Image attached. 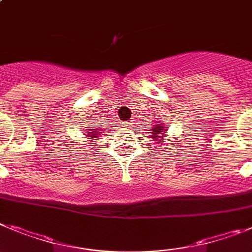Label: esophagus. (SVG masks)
<instances>
[{
	"instance_id": "esophagus-1",
	"label": "esophagus",
	"mask_w": 252,
	"mask_h": 252,
	"mask_svg": "<svg viewBox=\"0 0 252 252\" xmlns=\"http://www.w3.org/2000/svg\"><path fill=\"white\" fill-rule=\"evenodd\" d=\"M124 125L126 127H131V126H132V121H125Z\"/></svg>"
}]
</instances>
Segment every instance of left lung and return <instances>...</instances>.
I'll use <instances>...</instances> for the list:
<instances>
[{
  "mask_svg": "<svg viewBox=\"0 0 252 252\" xmlns=\"http://www.w3.org/2000/svg\"><path fill=\"white\" fill-rule=\"evenodd\" d=\"M152 130H153V132H152L153 136L152 137H154V140H157V139L159 137L158 135L159 134H164L165 131H167V127H163V124L158 122V126H156V127L152 128Z\"/></svg>",
  "mask_w": 252,
  "mask_h": 252,
  "instance_id": "8db88e82",
  "label": "left lung"
}]
</instances>
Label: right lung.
<instances>
[{"label":"right lung","instance_id":"add662e5","mask_svg":"<svg viewBox=\"0 0 252 252\" xmlns=\"http://www.w3.org/2000/svg\"><path fill=\"white\" fill-rule=\"evenodd\" d=\"M90 131H92V132H87V136H93V137H98L99 136V131L100 130H103V128H99V130H98V128H89Z\"/></svg>","mask_w":252,"mask_h":252}]
</instances>
